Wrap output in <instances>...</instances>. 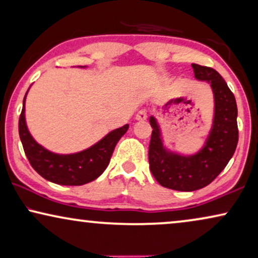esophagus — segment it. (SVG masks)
I'll return each mask as SVG.
<instances>
[{
	"label": "esophagus",
	"instance_id": "1",
	"mask_svg": "<svg viewBox=\"0 0 258 258\" xmlns=\"http://www.w3.org/2000/svg\"><path fill=\"white\" fill-rule=\"evenodd\" d=\"M147 117H148V111L146 110V109H141V110L136 114V119L140 122L146 121Z\"/></svg>",
	"mask_w": 258,
	"mask_h": 258
}]
</instances>
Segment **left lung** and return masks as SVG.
<instances>
[{"mask_svg": "<svg viewBox=\"0 0 258 258\" xmlns=\"http://www.w3.org/2000/svg\"><path fill=\"white\" fill-rule=\"evenodd\" d=\"M196 80L206 81L214 93L213 125L202 149L194 155H182L164 147L157 119L150 116L151 133L149 168L162 186L194 191L210 184L234 155L238 142L237 104L220 74L209 67L191 64Z\"/></svg>", "mask_w": 258, "mask_h": 258, "instance_id": "8db88e82", "label": "left lung"}]
</instances>
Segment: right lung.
I'll list each match as a JSON object with an SVG mask.
<instances>
[{"instance_id":"add662e5","label":"right lung","mask_w":258,"mask_h":258,"mask_svg":"<svg viewBox=\"0 0 258 258\" xmlns=\"http://www.w3.org/2000/svg\"><path fill=\"white\" fill-rule=\"evenodd\" d=\"M27 94L28 91L23 98V108L19 119V133L24 153L35 171L47 181L61 185H82L101 176L110 162L116 144L126 133L129 124L112 130L86 150L75 154H55L38 144L28 130L24 114Z\"/></svg>"}]
</instances>
